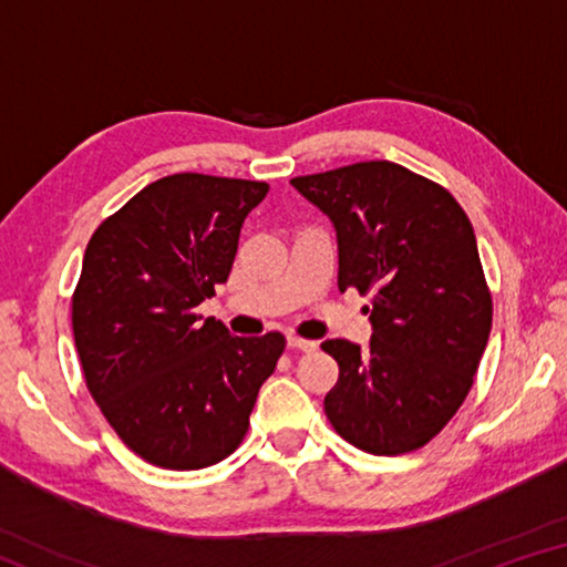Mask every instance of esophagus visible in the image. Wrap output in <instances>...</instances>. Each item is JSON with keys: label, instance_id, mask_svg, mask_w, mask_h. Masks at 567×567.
Here are the masks:
<instances>
[{"label": "esophagus", "instance_id": "esophagus-1", "mask_svg": "<svg viewBox=\"0 0 567 567\" xmlns=\"http://www.w3.org/2000/svg\"><path fill=\"white\" fill-rule=\"evenodd\" d=\"M287 344H290L292 350H302V352H312L315 348H318V342H315V340L297 338V334H290V338H287Z\"/></svg>", "mask_w": 567, "mask_h": 567}]
</instances>
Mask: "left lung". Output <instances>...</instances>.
I'll return each mask as SVG.
<instances>
[{
  "mask_svg": "<svg viewBox=\"0 0 567 567\" xmlns=\"http://www.w3.org/2000/svg\"><path fill=\"white\" fill-rule=\"evenodd\" d=\"M290 182L330 217L340 292L372 297L368 348L322 342L340 364L328 420L364 453L417 450L463 405L491 338L473 225L447 189L388 159Z\"/></svg>",
  "mask_w": 567,
  "mask_h": 567,
  "instance_id": "1",
  "label": "left lung"
}]
</instances>
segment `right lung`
Listing matches in <instances>:
<instances>
[{
    "label": "right lung",
    "instance_id": "right-lung-1",
    "mask_svg": "<svg viewBox=\"0 0 567 567\" xmlns=\"http://www.w3.org/2000/svg\"><path fill=\"white\" fill-rule=\"evenodd\" d=\"M270 185L179 172L94 229L72 297L84 380L122 443L169 470L243 443L280 332L235 338L197 307L227 282L239 229Z\"/></svg>",
    "mask_w": 567,
    "mask_h": 567
}]
</instances>
